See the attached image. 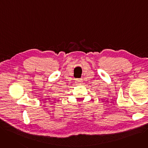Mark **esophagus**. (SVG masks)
<instances>
[{
  "label": "esophagus",
  "instance_id": "obj_1",
  "mask_svg": "<svg viewBox=\"0 0 148 148\" xmlns=\"http://www.w3.org/2000/svg\"><path fill=\"white\" fill-rule=\"evenodd\" d=\"M82 82V80L81 79H78V80H76V82L78 83V84H80Z\"/></svg>",
  "mask_w": 148,
  "mask_h": 148
}]
</instances>
